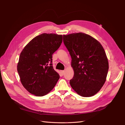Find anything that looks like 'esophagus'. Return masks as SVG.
Listing matches in <instances>:
<instances>
[{
    "label": "esophagus",
    "mask_w": 125,
    "mask_h": 125,
    "mask_svg": "<svg viewBox=\"0 0 125 125\" xmlns=\"http://www.w3.org/2000/svg\"><path fill=\"white\" fill-rule=\"evenodd\" d=\"M61 74L62 75H63L64 74V73H65V71L64 70H61Z\"/></svg>",
    "instance_id": "esophagus-1"
}]
</instances>
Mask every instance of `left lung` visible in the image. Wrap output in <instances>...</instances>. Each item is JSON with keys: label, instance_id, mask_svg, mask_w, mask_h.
<instances>
[{"label": "left lung", "instance_id": "8db88e82", "mask_svg": "<svg viewBox=\"0 0 125 125\" xmlns=\"http://www.w3.org/2000/svg\"><path fill=\"white\" fill-rule=\"evenodd\" d=\"M63 42L71 57L74 70L71 86L81 96L97 93L106 81L108 62L100 43L83 33L63 35Z\"/></svg>", "mask_w": 125, "mask_h": 125}]
</instances>
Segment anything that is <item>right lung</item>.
<instances>
[{"label": "right lung", "mask_w": 125, "mask_h": 125, "mask_svg": "<svg viewBox=\"0 0 125 125\" xmlns=\"http://www.w3.org/2000/svg\"><path fill=\"white\" fill-rule=\"evenodd\" d=\"M62 37V35L42 33L33 38L21 52L18 73L23 86L31 94L45 95L60 78L52 67V55L60 47Z\"/></svg>", "instance_id": "right-lung-1"}]
</instances>
